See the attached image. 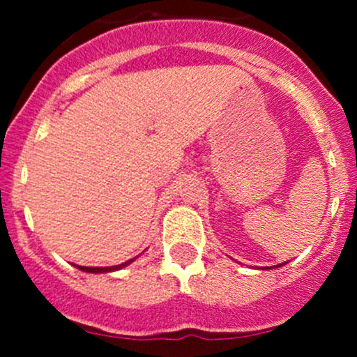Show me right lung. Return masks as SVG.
<instances>
[{
    "label": "right lung",
    "mask_w": 357,
    "mask_h": 357,
    "mask_svg": "<svg viewBox=\"0 0 357 357\" xmlns=\"http://www.w3.org/2000/svg\"><path fill=\"white\" fill-rule=\"evenodd\" d=\"M130 261L132 260L126 261V264H121V265H114V267H79V265H77V268L82 270V272H89V273H104V272H114V270L124 268L130 264Z\"/></svg>",
    "instance_id": "right-lung-1"
}]
</instances>
